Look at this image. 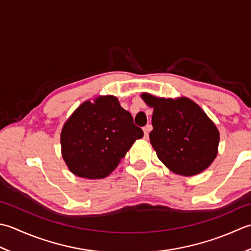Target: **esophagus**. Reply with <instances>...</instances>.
Returning <instances> with one entry per match:
<instances>
[{"mask_svg": "<svg viewBox=\"0 0 251 251\" xmlns=\"http://www.w3.org/2000/svg\"><path fill=\"white\" fill-rule=\"evenodd\" d=\"M151 131V125H147L146 126H144V139L145 140L148 139V134H150Z\"/></svg>", "mask_w": 251, "mask_h": 251, "instance_id": "obj_1", "label": "esophagus"}]
</instances>
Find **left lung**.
Segmentation results:
<instances>
[{
	"label": "left lung",
	"mask_w": 251,
	"mask_h": 251,
	"mask_svg": "<svg viewBox=\"0 0 251 251\" xmlns=\"http://www.w3.org/2000/svg\"><path fill=\"white\" fill-rule=\"evenodd\" d=\"M141 97L154 108L150 139L163 165L184 176L206 170L217 157L220 141L206 112L187 97L173 100L148 93Z\"/></svg>",
	"instance_id": "obj_1"
}]
</instances>
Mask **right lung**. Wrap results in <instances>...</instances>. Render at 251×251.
<instances>
[{
    "label": "right lung",
    "instance_id": "right-lung-1",
    "mask_svg": "<svg viewBox=\"0 0 251 251\" xmlns=\"http://www.w3.org/2000/svg\"><path fill=\"white\" fill-rule=\"evenodd\" d=\"M144 135L116 96L86 100L65 122L61 154L75 176L96 180L115 170L136 140Z\"/></svg>",
    "mask_w": 251,
    "mask_h": 251
}]
</instances>
